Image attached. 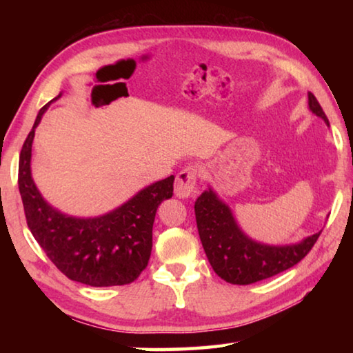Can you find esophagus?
<instances>
[{
	"label": "esophagus",
	"mask_w": 353,
	"mask_h": 353,
	"mask_svg": "<svg viewBox=\"0 0 353 353\" xmlns=\"http://www.w3.org/2000/svg\"><path fill=\"white\" fill-rule=\"evenodd\" d=\"M199 170L196 166H187L176 177L174 193L177 198L185 199L196 193V181H198Z\"/></svg>",
	"instance_id": "obj_1"
}]
</instances>
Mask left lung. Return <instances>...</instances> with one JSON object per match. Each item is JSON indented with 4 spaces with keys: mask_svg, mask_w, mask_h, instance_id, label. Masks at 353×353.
<instances>
[{
    "mask_svg": "<svg viewBox=\"0 0 353 353\" xmlns=\"http://www.w3.org/2000/svg\"><path fill=\"white\" fill-rule=\"evenodd\" d=\"M308 107L328 124L313 93H308ZM194 213L202 248L213 271L234 285H250L290 270L312 250L321 235L318 232L301 243L286 246L256 243L240 229L229 205L212 188L196 199Z\"/></svg>",
    "mask_w": 353,
    "mask_h": 353,
    "instance_id": "obj_1",
    "label": "left lung"
}]
</instances>
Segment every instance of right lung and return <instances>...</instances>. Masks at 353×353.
Here are the masks:
<instances>
[{"mask_svg": "<svg viewBox=\"0 0 353 353\" xmlns=\"http://www.w3.org/2000/svg\"><path fill=\"white\" fill-rule=\"evenodd\" d=\"M50 104L40 109L20 152L19 188L29 230L70 280L90 286L132 283L148 266L155 212L172 196L174 176L143 188L103 216L74 218L56 210L41 198L31 176L35 128Z\"/></svg>", "mask_w": 353, "mask_h": 353, "instance_id": "add662e5", "label": "right lung"}]
</instances>
